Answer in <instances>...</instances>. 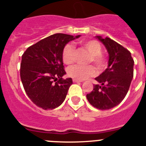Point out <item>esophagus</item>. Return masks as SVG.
I'll return each mask as SVG.
<instances>
[{
  "mask_svg": "<svg viewBox=\"0 0 146 146\" xmlns=\"http://www.w3.org/2000/svg\"><path fill=\"white\" fill-rule=\"evenodd\" d=\"M73 82L74 83H80V82H83L80 80H78V79H73Z\"/></svg>",
  "mask_w": 146,
  "mask_h": 146,
  "instance_id": "34e87169",
  "label": "esophagus"
}]
</instances>
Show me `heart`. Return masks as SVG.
Returning <instances> with one entry per match:
<instances>
[{
    "mask_svg": "<svg viewBox=\"0 0 146 146\" xmlns=\"http://www.w3.org/2000/svg\"><path fill=\"white\" fill-rule=\"evenodd\" d=\"M82 46L85 48L90 54L89 62L94 63L98 70H102L105 68L106 60L101 54L102 46L98 41L94 40H87L82 43ZM62 58L64 63L67 65L74 63L75 59V49L70 43H68L64 46L62 53ZM68 74L70 77L78 80H84L94 76L97 73L96 69L93 66H80L74 65L69 67L67 70Z\"/></svg>",
    "mask_w": 146,
    "mask_h": 146,
    "instance_id": "b5f03b06",
    "label": "heart"
}]
</instances>
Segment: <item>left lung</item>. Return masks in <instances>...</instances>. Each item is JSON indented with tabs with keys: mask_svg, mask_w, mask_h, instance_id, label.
Segmentation results:
<instances>
[{
	"mask_svg": "<svg viewBox=\"0 0 146 146\" xmlns=\"http://www.w3.org/2000/svg\"><path fill=\"white\" fill-rule=\"evenodd\" d=\"M109 53L108 68L95 80L98 84L86 95L91 105L108 110L121 103L130 87L134 76V60L131 52L109 37L96 36Z\"/></svg>",
	"mask_w": 146,
	"mask_h": 146,
	"instance_id": "1",
	"label": "left lung"
}]
</instances>
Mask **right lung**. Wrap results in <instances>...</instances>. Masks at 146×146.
Listing matches in <instances>:
<instances>
[{
	"label": "right lung",
	"mask_w": 146,
	"mask_h": 146,
	"mask_svg": "<svg viewBox=\"0 0 146 146\" xmlns=\"http://www.w3.org/2000/svg\"><path fill=\"white\" fill-rule=\"evenodd\" d=\"M80 37L52 35L29 47L22 55L21 81L28 97L38 107L54 109L66 99L72 79L62 78L66 74L62 53L69 41Z\"/></svg>",
	"instance_id": "add662e5"
}]
</instances>
